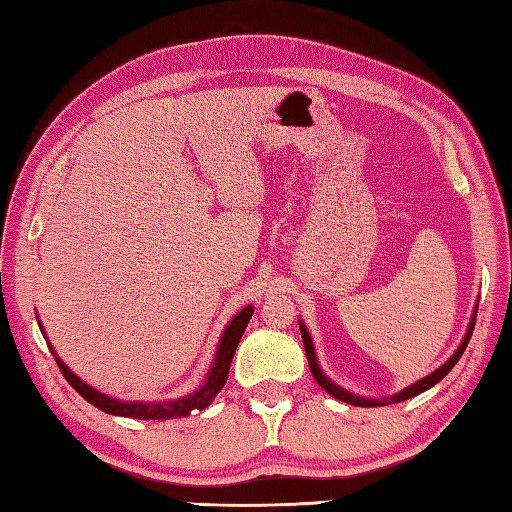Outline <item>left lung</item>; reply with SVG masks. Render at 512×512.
<instances>
[{
  "mask_svg": "<svg viewBox=\"0 0 512 512\" xmlns=\"http://www.w3.org/2000/svg\"><path fill=\"white\" fill-rule=\"evenodd\" d=\"M475 314H477V303H475L473 317H471V321H469V328H466L464 339H462V343L458 345V350L453 352V356L449 358L447 363L440 365V367L436 369V372H431L429 376H424V378L416 380V383H411L409 387L400 389L398 394H394V396H387V398H363V396H356V394H352V391L343 389L341 385H336L334 380L325 376V372L321 369V365H319V361H317V352H314V345H312V336H310V332H308L306 325H303V321H299V330H301L303 347H306V356H308L310 372H312L314 380H317V383H319L325 391H328L330 396H334L336 400H343V402H347V405H354V407H383V405H391V402H402V400H407V398H413V396L422 394V391L431 389L433 385L440 383V380L451 372L453 365L460 361V356L464 354L466 345H469V341H471V334H473V328H475Z\"/></svg>",
  "mask_w": 512,
  "mask_h": 512,
  "instance_id": "obj_1",
  "label": "left lung"
}]
</instances>
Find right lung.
Returning <instances> with one entry per match:
<instances>
[{
  "label": "right lung",
  "instance_id": "1",
  "mask_svg": "<svg viewBox=\"0 0 512 512\" xmlns=\"http://www.w3.org/2000/svg\"><path fill=\"white\" fill-rule=\"evenodd\" d=\"M253 310H255L253 306H246L239 310L231 321H228V325L220 336V343H217L211 369L206 372L202 385L195 391H191V394L173 398V400L140 402V400H118V398L107 396V394H103V391L94 389L92 385L85 383V380H81L74 372H70V367L61 361L57 352L52 350L50 343H48V347L54 354V361H57L65 380H68V383L76 391H79V394L88 400L90 405L99 407L105 413H110V416H125V418H138V420H173V418L189 416L191 411L206 409L213 402V398L220 394V389L224 387L226 378H228V367H231L237 343H239V339H242L250 317H253ZM39 330L43 332V336H46V330H43L41 321H39Z\"/></svg>",
  "mask_w": 512,
  "mask_h": 512
}]
</instances>
